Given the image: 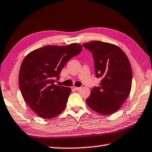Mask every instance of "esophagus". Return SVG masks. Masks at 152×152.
I'll list each match as a JSON object with an SVG mask.
<instances>
[{"label": "esophagus", "mask_w": 152, "mask_h": 152, "mask_svg": "<svg viewBox=\"0 0 152 152\" xmlns=\"http://www.w3.org/2000/svg\"><path fill=\"white\" fill-rule=\"evenodd\" d=\"M73 88H74L75 90H79L81 88H80V87H75V86H74V87H73Z\"/></svg>", "instance_id": "1"}]
</instances>
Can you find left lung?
Masks as SVG:
<instances>
[{
  "label": "left lung",
  "mask_w": 152,
  "mask_h": 152,
  "mask_svg": "<svg viewBox=\"0 0 152 152\" xmlns=\"http://www.w3.org/2000/svg\"><path fill=\"white\" fill-rule=\"evenodd\" d=\"M83 46L92 53L96 77L102 78L99 86L91 90L86 103L99 114L114 113L131 90L132 72L129 58L119 47L109 43L93 41Z\"/></svg>",
  "instance_id": "left-lung-1"
}]
</instances>
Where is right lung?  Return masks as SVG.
<instances>
[{"label":"right lung","mask_w":152,"mask_h":152,"mask_svg":"<svg viewBox=\"0 0 152 152\" xmlns=\"http://www.w3.org/2000/svg\"><path fill=\"white\" fill-rule=\"evenodd\" d=\"M78 43L47 45L27 55L21 64L19 86L27 104L39 117L51 118L66 106L70 88L54 84L66 62L82 51Z\"/></svg>","instance_id":"obj_1"}]
</instances>
